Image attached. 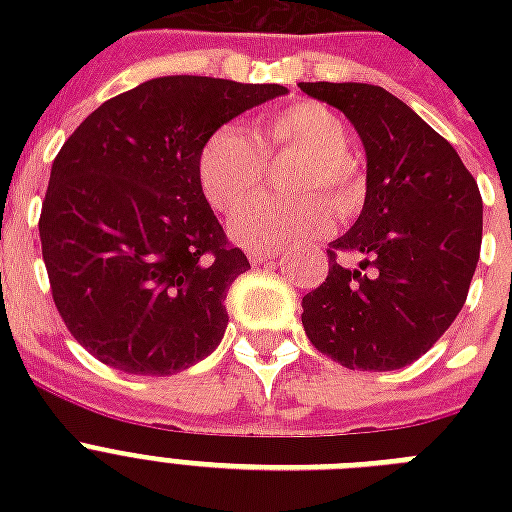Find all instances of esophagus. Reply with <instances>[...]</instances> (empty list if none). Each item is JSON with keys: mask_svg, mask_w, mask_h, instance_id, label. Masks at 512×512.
<instances>
[{"mask_svg": "<svg viewBox=\"0 0 512 512\" xmlns=\"http://www.w3.org/2000/svg\"><path fill=\"white\" fill-rule=\"evenodd\" d=\"M281 252L279 249H247V257L252 263H260V260H276Z\"/></svg>", "mask_w": 512, "mask_h": 512, "instance_id": "34e87169", "label": "esophagus"}]
</instances>
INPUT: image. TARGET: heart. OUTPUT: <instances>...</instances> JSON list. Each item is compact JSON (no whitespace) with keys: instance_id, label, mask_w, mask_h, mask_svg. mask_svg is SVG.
I'll return each mask as SVG.
<instances>
[{"instance_id":"1","label":"heart","mask_w":512,"mask_h":512,"mask_svg":"<svg viewBox=\"0 0 512 512\" xmlns=\"http://www.w3.org/2000/svg\"><path fill=\"white\" fill-rule=\"evenodd\" d=\"M273 151L305 154L292 183L295 191H313L324 185L342 212L356 204V164L345 154V124L327 106L297 100L263 116L255 138L236 124H225L204 140L196 159V177L209 207L232 212L247 201L263 183L265 156ZM329 223L332 204L321 193H303L292 199L265 196L233 213L228 233L241 247L273 249L327 231Z\"/></svg>"}]
</instances>
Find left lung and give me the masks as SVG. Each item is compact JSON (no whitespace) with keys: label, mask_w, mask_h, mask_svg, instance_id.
Masks as SVG:
<instances>
[{"label":"left lung","mask_w":512,"mask_h":512,"mask_svg":"<svg viewBox=\"0 0 512 512\" xmlns=\"http://www.w3.org/2000/svg\"><path fill=\"white\" fill-rule=\"evenodd\" d=\"M348 116L364 143V209L327 249L329 276L303 297L305 335L337 364L390 372L452 327L476 273L484 231L478 183L428 122L382 87L300 82ZM335 248L365 257L336 263ZM369 264L374 274H364Z\"/></svg>","instance_id":"left-lung-1"}]
</instances>
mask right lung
<instances>
[{
  "instance_id": "obj_1",
  "label": "right lung",
  "mask_w": 512,
  "mask_h": 512,
  "mask_svg": "<svg viewBox=\"0 0 512 512\" xmlns=\"http://www.w3.org/2000/svg\"><path fill=\"white\" fill-rule=\"evenodd\" d=\"M281 84L159 76L95 108L63 143L39 217L68 332L130 374L188 369L220 345L225 295L249 268L204 199V140Z\"/></svg>"
}]
</instances>
